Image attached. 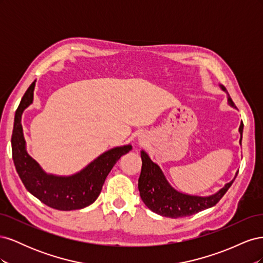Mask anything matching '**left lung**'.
<instances>
[{
  "mask_svg": "<svg viewBox=\"0 0 263 263\" xmlns=\"http://www.w3.org/2000/svg\"><path fill=\"white\" fill-rule=\"evenodd\" d=\"M219 86L228 95V104L232 107H235L233 100L230 99L228 92L226 91V87L221 84H219ZM242 130L243 124L241 122L239 126L240 144L242 140ZM140 156L142 160L141 172L138 179V190L140 197L150 211L164 217L179 218L191 216V215L206 209L213 208L225 195L228 189L232 186L238 174L237 172L235 178L230 182L226 183L225 186L221 187L215 194L209 196L191 195L179 192L178 190L172 187L168 180L165 179L160 166L151 160L146 151L141 150Z\"/></svg>",
  "mask_w": 263,
  "mask_h": 263,
  "instance_id": "1",
  "label": "left lung"
}]
</instances>
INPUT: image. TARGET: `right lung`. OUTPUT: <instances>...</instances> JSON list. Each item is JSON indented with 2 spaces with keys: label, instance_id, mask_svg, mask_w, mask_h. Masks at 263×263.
Listing matches in <instances>:
<instances>
[{
  "label": "right lung",
  "instance_id": "1",
  "mask_svg": "<svg viewBox=\"0 0 263 263\" xmlns=\"http://www.w3.org/2000/svg\"><path fill=\"white\" fill-rule=\"evenodd\" d=\"M35 82L24 94L14 118L12 154L15 168L29 193L39 201L59 211L84 209L99 197L107 174L122 156L129 153L132 145L115 147L105 151L72 176H54L45 172L26 151L22 127V115L34 100Z\"/></svg>",
  "mask_w": 263,
  "mask_h": 263
}]
</instances>
